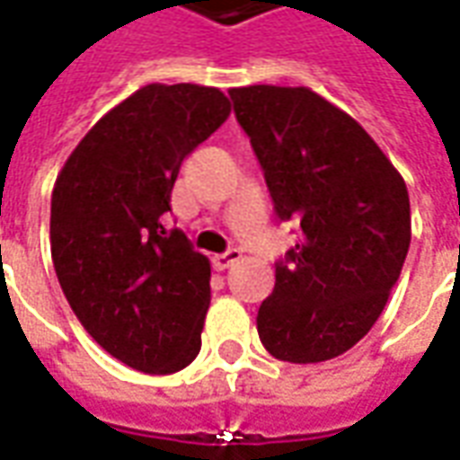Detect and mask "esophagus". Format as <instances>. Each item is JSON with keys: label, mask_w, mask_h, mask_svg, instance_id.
Listing matches in <instances>:
<instances>
[{"label": "esophagus", "mask_w": 460, "mask_h": 460, "mask_svg": "<svg viewBox=\"0 0 460 460\" xmlns=\"http://www.w3.org/2000/svg\"><path fill=\"white\" fill-rule=\"evenodd\" d=\"M239 259H241L239 249H229V252L217 253V256L211 259V263H214V269H217V271H226V269H229V266H234V263L239 261Z\"/></svg>", "instance_id": "1"}]
</instances>
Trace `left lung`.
<instances>
[{
  "mask_svg": "<svg viewBox=\"0 0 460 460\" xmlns=\"http://www.w3.org/2000/svg\"><path fill=\"white\" fill-rule=\"evenodd\" d=\"M229 96L279 219L301 224L259 306V339L288 364L336 358L371 331L401 276L406 184L356 119L306 86H241Z\"/></svg>",
  "mask_w": 460,
  "mask_h": 460,
  "instance_id": "obj_1",
  "label": "left lung"
}]
</instances>
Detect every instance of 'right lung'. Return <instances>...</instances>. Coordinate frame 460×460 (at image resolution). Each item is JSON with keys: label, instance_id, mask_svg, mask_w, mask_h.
<instances>
[{"label": "right lung", "instance_id": "obj_1", "mask_svg": "<svg viewBox=\"0 0 460 460\" xmlns=\"http://www.w3.org/2000/svg\"><path fill=\"white\" fill-rule=\"evenodd\" d=\"M229 111L214 86H141L89 129L51 191L64 296L104 351L144 374L181 371L201 349L211 266L164 214L181 162Z\"/></svg>", "mask_w": 460, "mask_h": 460}]
</instances>
